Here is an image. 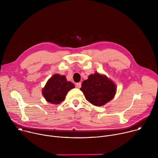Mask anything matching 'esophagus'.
<instances>
[{
    "mask_svg": "<svg viewBox=\"0 0 158 158\" xmlns=\"http://www.w3.org/2000/svg\"><path fill=\"white\" fill-rule=\"evenodd\" d=\"M76 87H77V88H80V87H81V82L77 83V84H76Z\"/></svg>",
    "mask_w": 158,
    "mask_h": 158,
    "instance_id": "34e87169",
    "label": "esophagus"
}]
</instances>
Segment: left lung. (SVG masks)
<instances>
[{"mask_svg": "<svg viewBox=\"0 0 158 158\" xmlns=\"http://www.w3.org/2000/svg\"><path fill=\"white\" fill-rule=\"evenodd\" d=\"M86 99L96 106L104 105L114 98L116 87L106 76L98 73L89 76L80 89Z\"/></svg>", "mask_w": 158, "mask_h": 158, "instance_id": "8db88e82", "label": "left lung"}]
</instances>
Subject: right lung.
<instances>
[{
    "label": "right lung",
    "instance_id": "1",
    "mask_svg": "<svg viewBox=\"0 0 158 158\" xmlns=\"http://www.w3.org/2000/svg\"><path fill=\"white\" fill-rule=\"evenodd\" d=\"M74 87L71 82H67L64 76L54 74L42 90V94L47 101L55 104L62 102L69 91Z\"/></svg>",
    "mask_w": 158,
    "mask_h": 158
}]
</instances>
